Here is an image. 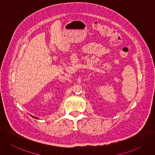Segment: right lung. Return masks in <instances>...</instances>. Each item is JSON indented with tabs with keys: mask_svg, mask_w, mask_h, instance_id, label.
<instances>
[{
	"mask_svg": "<svg viewBox=\"0 0 155 155\" xmlns=\"http://www.w3.org/2000/svg\"><path fill=\"white\" fill-rule=\"evenodd\" d=\"M32 116V117H34V118H37V117H34V116Z\"/></svg>",
	"mask_w": 155,
	"mask_h": 155,
	"instance_id": "1",
	"label": "right lung"
}]
</instances>
